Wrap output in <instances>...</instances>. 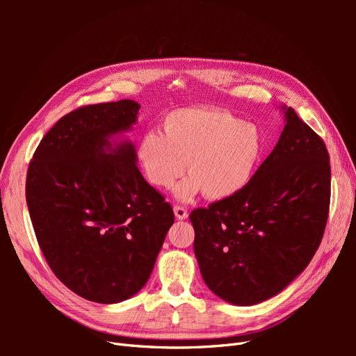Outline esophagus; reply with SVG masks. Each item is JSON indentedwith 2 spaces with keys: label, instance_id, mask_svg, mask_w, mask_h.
Listing matches in <instances>:
<instances>
[{
  "label": "esophagus",
  "instance_id": "esophagus-1",
  "mask_svg": "<svg viewBox=\"0 0 356 356\" xmlns=\"http://www.w3.org/2000/svg\"><path fill=\"white\" fill-rule=\"evenodd\" d=\"M174 213H175V217H177L178 220H186V218L188 217L187 209L182 208V207H175V208H174Z\"/></svg>",
  "mask_w": 356,
  "mask_h": 356
}]
</instances>
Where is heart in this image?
Listing matches in <instances>:
<instances>
[{"mask_svg":"<svg viewBox=\"0 0 356 356\" xmlns=\"http://www.w3.org/2000/svg\"><path fill=\"white\" fill-rule=\"evenodd\" d=\"M263 156V136L254 123L241 122L217 108H182L163 120V134L147 131L136 147L144 177L157 188L177 186L178 200L190 202L200 193L212 200L238 196L255 175Z\"/></svg>","mask_w":356,"mask_h":356,"instance_id":"1","label":"heart"}]
</instances>
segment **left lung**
<instances>
[{
  "instance_id": "8db88e82",
  "label": "left lung",
  "mask_w": 356,
  "mask_h": 356,
  "mask_svg": "<svg viewBox=\"0 0 356 356\" xmlns=\"http://www.w3.org/2000/svg\"><path fill=\"white\" fill-rule=\"evenodd\" d=\"M273 152L238 196L190 213L204 284L227 303L275 297L305 270L324 236L331 168L324 141L282 105Z\"/></svg>"
}]
</instances>
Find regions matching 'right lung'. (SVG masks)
Instances as JSON below:
<instances>
[{"instance_id":"right-lung-1","label":"right lung","mask_w":356,"mask_h":356,"mask_svg":"<svg viewBox=\"0 0 356 356\" xmlns=\"http://www.w3.org/2000/svg\"><path fill=\"white\" fill-rule=\"evenodd\" d=\"M139 108L122 99L63 115L28 168L26 204L50 268L75 294L101 305L143 289L175 221L124 138Z\"/></svg>"}]
</instances>
